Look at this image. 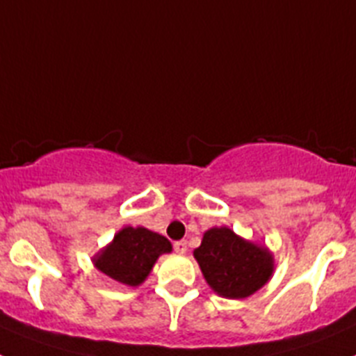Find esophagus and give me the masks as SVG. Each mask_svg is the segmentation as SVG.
Wrapping results in <instances>:
<instances>
[{
  "label": "esophagus",
  "instance_id": "esophagus-1",
  "mask_svg": "<svg viewBox=\"0 0 356 356\" xmlns=\"http://www.w3.org/2000/svg\"><path fill=\"white\" fill-rule=\"evenodd\" d=\"M172 248H175L176 253L184 254L185 251H187V241H176L175 244H172Z\"/></svg>",
  "mask_w": 356,
  "mask_h": 356
}]
</instances>
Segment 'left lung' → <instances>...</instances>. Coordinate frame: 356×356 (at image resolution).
<instances>
[{
    "label": "left lung",
    "instance_id": "8db88e82",
    "mask_svg": "<svg viewBox=\"0 0 356 356\" xmlns=\"http://www.w3.org/2000/svg\"><path fill=\"white\" fill-rule=\"evenodd\" d=\"M197 264L217 294L241 300L259 291L273 273V257L229 228H212L194 250Z\"/></svg>",
    "mask_w": 356,
    "mask_h": 356
}]
</instances>
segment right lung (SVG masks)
Segmentation results:
<instances>
[{
	"label": "right lung",
	"mask_w": 356,
	"mask_h": 356,
	"mask_svg": "<svg viewBox=\"0 0 356 356\" xmlns=\"http://www.w3.org/2000/svg\"><path fill=\"white\" fill-rule=\"evenodd\" d=\"M171 251V242L146 228H122L114 242L94 259L103 275L124 285L143 284L162 253Z\"/></svg>",
	"instance_id": "1"
}]
</instances>
